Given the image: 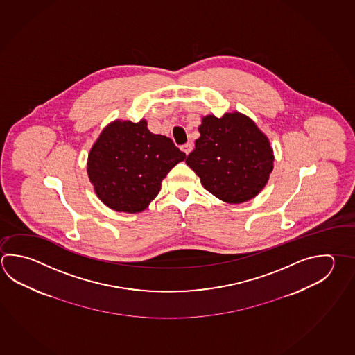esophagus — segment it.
Returning a JSON list of instances; mask_svg holds the SVG:
<instances>
[{
  "label": "esophagus",
  "mask_w": 355,
  "mask_h": 355,
  "mask_svg": "<svg viewBox=\"0 0 355 355\" xmlns=\"http://www.w3.org/2000/svg\"><path fill=\"white\" fill-rule=\"evenodd\" d=\"M182 152H184V153L189 154L192 152V149H193V146L191 144V143H187V144H183L181 147Z\"/></svg>",
  "instance_id": "esophagus-1"
}]
</instances>
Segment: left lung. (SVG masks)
<instances>
[{
    "instance_id": "1",
    "label": "left lung",
    "mask_w": 355,
    "mask_h": 355,
    "mask_svg": "<svg viewBox=\"0 0 355 355\" xmlns=\"http://www.w3.org/2000/svg\"><path fill=\"white\" fill-rule=\"evenodd\" d=\"M200 138L186 159L202 186L218 200L239 205L266 186L274 169V150L266 134L240 112L202 118Z\"/></svg>"
}]
</instances>
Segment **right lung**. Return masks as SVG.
I'll return each instance as SVG.
<instances>
[{"label":"right lung","mask_w":355,"mask_h":355,"mask_svg":"<svg viewBox=\"0 0 355 355\" xmlns=\"http://www.w3.org/2000/svg\"><path fill=\"white\" fill-rule=\"evenodd\" d=\"M184 158L171 138L149 132L146 119H116L103 129L90 149L87 175L107 207L137 214L149 206L163 178Z\"/></svg>","instance_id":"right-lung-1"}]
</instances>
